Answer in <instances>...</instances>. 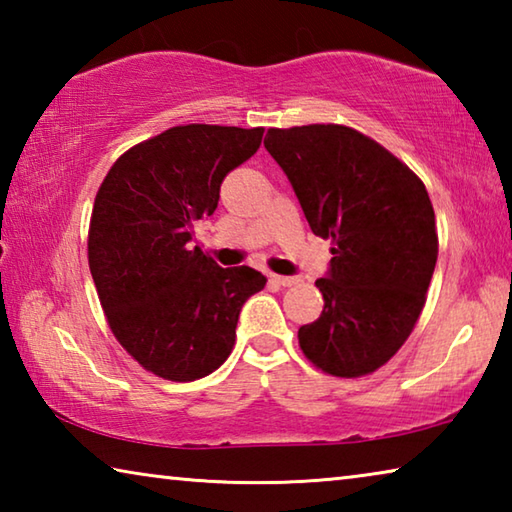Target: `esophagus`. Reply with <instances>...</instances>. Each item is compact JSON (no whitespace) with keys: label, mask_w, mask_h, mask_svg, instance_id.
Segmentation results:
<instances>
[{"label":"esophagus","mask_w":512,"mask_h":512,"mask_svg":"<svg viewBox=\"0 0 512 512\" xmlns=\"http://www.w3.org/2000/svg\"><path fill=\"white\" fill-rule=\"evenodd\" d=\"M271 282L280 284V287H293V284L300 282V277H296V275H271Z\"/></svg>","instance_id":"34e87169"}]
</instances>
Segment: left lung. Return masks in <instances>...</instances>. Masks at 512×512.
<instances>
[{"instance_id": "obj_1", "label": "left lung", "mask_w": 512, "mask_h": 512, "mask_svg": "<svg viewBox=\"0 0 512 512\" xmlns=\"http://www.w3.org/2000/svg\"><path fill=\"white\" fill-rule=\"evenodd\" d=\"M266 151L287 173L309 228L332 239L325 307L298 329L309 361L336 377L377 370L409 339L438 259L436 216L415 173L348 126L271 128Z\"/></svg>"}]
</instances>
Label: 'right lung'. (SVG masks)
Listing matches in <instances>:
<instances>
[{"label":"right lung","instance_id":"1","mask_svg":"<svg viewBox=\"0 0 512 512\" xmlns=\"http://www.w3.org/2000/svg\"><path fill=\"white\" fill-rule=\"evenodd\" d=\"M264 128L187 124L133 146L94 198L88 259L112 334L171 381L210 375L228 359L244 302L266 287L250 266L221 268L192 246L223 178L255 155Z\"/></svg>","mask_w":512,"mask_h":512}]
</instances>
